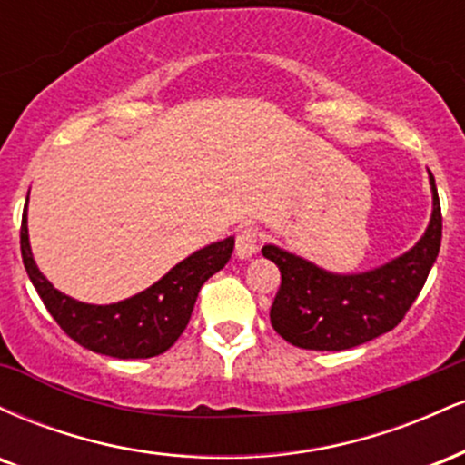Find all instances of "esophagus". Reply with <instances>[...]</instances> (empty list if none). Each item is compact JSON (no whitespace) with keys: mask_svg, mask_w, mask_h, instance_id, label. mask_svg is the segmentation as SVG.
<instances>
[{"mask_svg":"<svg viewBox=\"0 0 465 465\" xmlns=\"http://www.w3.org/2000/svg\"><path fill=\"white\" fill-rule=\"evenodd\" d=\"M258 253V232L255 229H242L236 240V255L240 260H251Z\"/></svg>","mask_w":465,"mask_h":465,"instance_id":"34e87169","label":"esophagus"}]
</instances>
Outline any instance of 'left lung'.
<instances>
[{
  "label": "left lung",
  "mask_w": 465,
  "mask_h": 465,
  "mask_svg": "<svg viewBox=\"0 0 465 465\" xmlns=\"http://www.w3.org/2000/svg\"><path fill=\"white\" fill-rule=\"evenodd\" d=\"M429 183L433 210L421 238L373 269L336 273L277 244H264L262 255L282 273L271 306V323L282 339L303 350L341 351L367 343L402 322L441 244V207L430 170Z\"/></svg>",
  "instance_id": "1"
}]
</instances>
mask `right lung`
Here are the masks:
<instances>
[{
    "instance_id": "1",
    "label": "right lung",
    "mask_w": 465,
    "mask_h": 465,
    "mask_svg": "<svg viewBox=\"0 0 465 465\" xmlns=\"http://www.w3.org/2000/svg\"><path fill=\"white\" fill-rule=\"evenodd\" d=\"M233 244L236 238L227 236L194 251L154 284L126 300L87 303L61 292L41 273L32 258L28 199L21 216V258L47 312L83 348L122 361L151 359L177 343L194 311L201 286L229 262Z\"/></svg>"
}]
</instances>
